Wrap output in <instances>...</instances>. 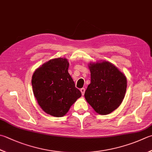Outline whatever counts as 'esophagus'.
<instances>
[{
	"mask_svg": "<svg viewBox=\"0 0 152 152\" xmlns=\"http://www.w3.org/2000/svg\"><path fill=\"white\" fill-rule=\"evenodd\" d=\"M81 92L82 95H84L85 92V88H81Z\"/></svg>",
	"mask_w": 152,
	"mask_h": 152,
	"instance_id": "1",
	"label": "esophagus"
}]
</instances>
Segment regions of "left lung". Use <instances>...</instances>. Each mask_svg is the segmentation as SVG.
Listing matches in <instances>:
<instances>
[{
	"mask_svg": "<svg viewBox=\"0 0 152 152\" xmlns=\"http://www.w3.org/2000/svg\"><path fill=\"white\" fill-rule=\"evenodd\" d=\"M91 83L85 91L86 101L97 113L108 114L122 103L127 80L118 68L108 61L91 64Z\"/></svg>",
	"mask_w": 152,
	"mask_h": 152,
	"instance_id": "left-lung-1",
	"label": "left lung"
}]
</instances>
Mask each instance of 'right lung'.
<instances>
[{"mask_svg": "<svg viewBox=\"0 0 152 152\" xmlns=\"http://www.w3.org/2000/svg\"><path fill=\"white\" fill-rule=\"evenodd\" d=\"M65 58L50 60L35 71L31 79L34 94L45 113L64 116L81 93L68 73Z\"/></svg>", "mask_w": 152, "mask_h": 152, "instance_id": "obj_1", "label": "right lung"}]
</instances>
